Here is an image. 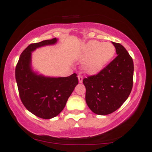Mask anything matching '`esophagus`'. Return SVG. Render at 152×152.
I'll return each instance as SVG.
<instances>
[{
	"mask_svg": "<svg viewBox=\"0 0 152 152\" xmlns=\"http://www.w3.org/2000/svg\"><path fill=\"white\" fill-rule=\"evenodd\" d=\"M78 82H79V83H82V81H83V76H82L81 75H78Z\"/></svg>",
	"mask_w": 152,
	"mask_h": 152,
	"instance_id": "obj_1",
	"label": "esophagus"
}]
</instances>
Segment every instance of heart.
I'll list each match as a JSON object with an SVG mask.
<instances>
[{"label": "heart", "mask_w": 152, "mask_h": 152, "mask_svg": "<svg viewBox=\"0 0 152 152\" xmlns=\"http://www.w3.org/2000/svg\"><path fill=\"white\" fill-rule=\"evenodd\" d=\"M114 46L110 43H101L91 41L85 46L81 53V60L85 61L83 69L91 74H96L102 70L114 56Z\"/></svg>", "instance_id": "b5f03b06"}]
</instances>
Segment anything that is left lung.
<instances>
[{
  "mask_svg": "<svg viewBox=\"0 0 152 152\" xmlns=\"http://www.w3.org/2000/svg\"><path fill=\"white\" fill-rule=\"evenodd\" d=\"M112 43L117 56L98 74L83 80L87 105L98 115L111 114L121 107L133 87V59L121 44Z\"/></svg>",
  "mask_w": 152,
  "mask_h": 152,
  "instance_id": "8db88e82",
  "label": "left lung"
}]
</instances>
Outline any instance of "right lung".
<instances>
[{
    "mask_svg": "<svg viewBox=\"0 0 152 152\" xmlns=\"http://www.w3.org/2000/svg\"><path fill=\"white\" fill-rule=\"evenodd\" d=\"M56 38L31 43L20 54L15 67V79L20 100L33 114L44 119L56 116L78 83L76 74L68 77L50 78L31 69V52L38 47L56 43Z\"/></svg>",
    "mask_w": 152,
    "mask_h": 152,
    "instance_id": "1",
    "label": "right lung"
}]
</instances>
